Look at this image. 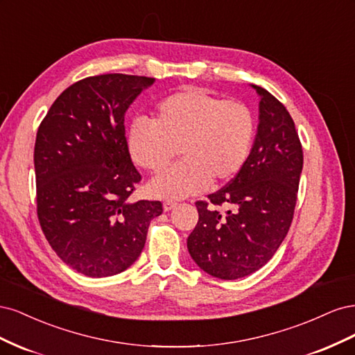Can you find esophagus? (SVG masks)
I'll return each mask as SVG.
<instances>
[{"label": "esophagus", "instance_id": "esophagus-1", "mask_svg": "<svg viewBox=\"0 0 355 355\" xmlns=\"http://www.w3.org/2000/svg\"><path fill=\"white\" fill-rule=\"evenodd\" d=\"M176 206H178V202H176V201H171V200H167V201L163 202L164 211H168V210H171V209H175Z\"/></svg>", "mask_w": 355, "mask_h": 355}]
</instances>
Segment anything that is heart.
Listing matches in <instances>:
<instances>
[{
  "label": "heart",
  "mask_w": 355,
  "mask_h": 355,
  "mask_svg": "<svg viewBox=\"0 0 355 355\" xmlns=\"http://www.w3.org/2000/svg\"><path fill=\"white\" fill-rule=\"evenodd\" d=\"M253 137L254 118L244 103L191 87L161 101L153 121H133L127 148L135 163L154 175L180 153L184 159L148 187L154 197L178 200L198 194L210 180L223 184L237 176Z\"/></svg>",
  "instance_id": "heart-1"
}]
</instances>
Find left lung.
<instances>
[{
    "label": "left lung",
    "instance_id": "8db88e82",
    "mask_svg": "<svg viewBox=\"0 0 355 355\" xmlns=\"http://www.w3.org/2000/svg\"><path fill=\"white\" fill-rule=\"evenodd\" d=\"M259 124L249 158L227 187L197 201L188 252L211 277L237 280L271 259L286 239L297 200L304 153L286 106L259 85ZM230 209L220 214L213 205Z\"/></svg>",
    "mask_w": 355,
    "mask_h": 355
}]
</instances>
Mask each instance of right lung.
<instances>
[{"label": "right lung", "instance_id": "right-lung-1", "mask_svg": "<svg viewBox=\"0 0 355 355\" xmlns=\"http://www.w3.org/2000/svg\"><path fill=\"white\" fill-rule=\"evenodd\" d=\"M155 78L103 73L63 92L41 121L34 149L37 213L51 249L87 277L120 274L142 253L159 201H130L141 175L124 115Z\"/></svg>", "mask_w": 355, "mask_h": 355}]
</instances>
